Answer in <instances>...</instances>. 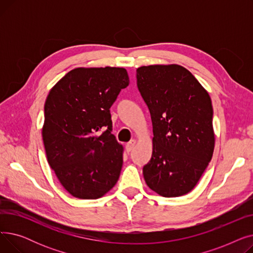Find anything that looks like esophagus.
Segmentation results:
<instances>
[{
    "mask_svg": "<svg viewBox=\"0 0 253 253\" xmlns=\"http://www.w3.org/2000/svg\"><path fill=\"white\" fill-rule=\"evenodd\" d=\"M135 144H136V140H135V139L130 140V141L126 144V151H127V153H129V152H131L132 150H133L134 147H135Z\"/></svg>",
    "mask_w": 253,
    "mask_h": 253,
    "instance_id": "obj_1",
    "label": "esophagus"
}]
</instances>
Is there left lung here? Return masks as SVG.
I'll use <instances>...</instances> for the list:
<instances>
[{"instance_id":"obj_1","label":"left lung","mask_w":253,"mask_h":253,"mask_svg":"<svg viewBox=\"0 0 253 253\" xmlns=\"http://www.w3.org/2000/svg\"><path fill=\"white\" fill-rule=\"evenodd\" d=\"M136 78L154 133L152 158L142 170L144 180L160 196H183L196 187L213 155L211 98L179 64L143 65Z\"/></svg>"}]
</instances>
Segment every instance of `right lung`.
<instances>
[{"mask_svg":"<svg viewBox=\"0 0 253 253\" xmlns=\"http://www.w3.org/2000/svg\"><path fill=\"white\" fill-rule=\"evenodd\" d=\"M128 85L124 68H77L49 92L42 128L47 161L75 198H101L119 179L124 148L111 133L110 108Z\"/></svg>","mask_w":253,"mask_h":253,"instance_id":"right-lung-1","label":"right lung"}]
</instances>
